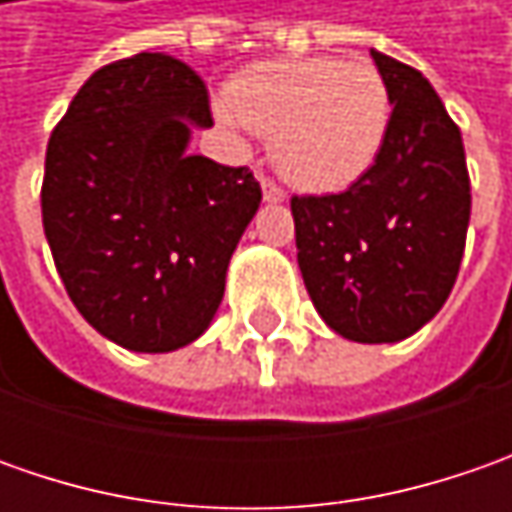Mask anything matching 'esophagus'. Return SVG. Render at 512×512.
I'll return each instance as SVG.
<instances>
[{
	"mask_svg": "<svg viewBox=\"0 0 512 512\" xmlns=\"http://www.w3.org/2000/svg\"><path fill=\"white\" fill-rule=\"evenodd\" d=\"M262 193H265V202H285V187H279L273 179L262 176Z\"/></svg>",
	"mask_w": 512,
	"mask_h": 512,
	"instance_id": "obj_1",
	"label": "esophagus"
}]
</instances>
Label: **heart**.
I'll use <instances>...</instances> for the list:
<instances>
[{
	"mask_svg": "<svg viewBox=\"0 0 512 512\" xmlns=\"http://www.w3.org/2000/svg\"><path fill=\"white\" fill-rule=\"evenodd\" d=\"M227 125L273 136L290 182L333 193L359 182L390 128V93L370 62L339 56L279 59L242 70L216 102Z\"/></svg>",
	"mask_w": 512,
	"mask_h": 512,
	"instance_id": "obj_1",
	"label": "heart"
}]
</instances>
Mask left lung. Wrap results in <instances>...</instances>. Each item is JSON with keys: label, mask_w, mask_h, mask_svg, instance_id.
<instances>
[{"label": "left lung", "mask_w": 512, "mask_h": 512, "mask_svg": "<svg viewBox=\"0 0 512 512\" xmlns=\"http://www.w3.org/2000/svg\"><path fill=\"white\" fill-rule=\"evenodd\" d=\"M390 93L373 168L344 193L293 196L313 307L350 342H402L447 302L470 225L462 133L422 73L370 50Z\"/></svg>", "instance_id": "1"}]
</instances>
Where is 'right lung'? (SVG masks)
<instances>
[{
	"instance_id": "obj_1",
	"label": "right lung",
	"mask_w": 512,
	"mask_h": 512,
	"mask_svg": "<svg viewBox=\"0 0 512 512\" xmlns=\"http://www.w3.org/2000/svg\"><path fill=\"white\" fill-rule=\"evenodd\" d=\"M205 82L165 53L96 70L53 128L42 225L70 302L105 339L170 353L205 333L262 202L247 168L190 156Z\"/></svg>"
}]
</instances>
